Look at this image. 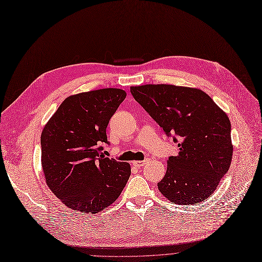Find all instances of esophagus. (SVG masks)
Wrapping results in <instances>:
<instances>
[{
  "mask_svg": "<svg viewBox=\"0 0 262 262\" xmlns=\"http://www.w3.org/2000/svg\"><path fill=\"white\" fill-rule=\"evenodd\" d=\"M147 162H148V159H145V160H142V161H134L133 165L137 166V167H141V166L145 165Z\"/></svg>",
  "mask_w": 262,
  "mask_h": 262,
  "instance_id": "obj_1",
  "label": "esophagus"
}]
</instances>
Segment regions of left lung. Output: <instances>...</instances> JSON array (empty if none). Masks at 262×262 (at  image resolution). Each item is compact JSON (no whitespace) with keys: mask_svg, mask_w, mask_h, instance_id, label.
<instances>
[{"mask_svg":"<svg viewBox=\"0 0 262 262\" xmlns=\"http://www.w3.org/2000/svg\"><path fill=\"white\" fill-rule=\"evenodd\" d=\"M134 99L177 143L160 192L177 205H197L216 189L229 171L231 122L206 92L173 85L130 87Z\"/></svg>","mask_w":262,"mask_h":262,"instance_id":"1","label":"left lung"}]
</instances>
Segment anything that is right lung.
Instances as JSON below:
<instances>
[{
  "label": "right lung",
  "instance_id": "1",
  "mask_svg": "<svg viewBox=\"0 0 262 262\" xmlns=\"http://www.w3.org/2000/svg\"><path fill=\"white\" fill-rule=\"evenodd\" d=\"M126 98L106 88L66 98L41 134V162L47 184L64 205L98 213L119 198L130 165L105 158L106 127Z\"/></svg>",
  "mask_w": 262,
  "mask_h": 262
}]
</instances>
